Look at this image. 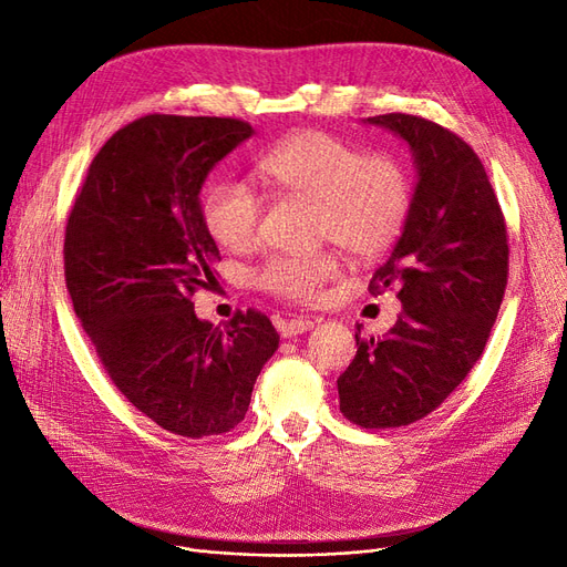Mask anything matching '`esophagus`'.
<instances>
[{
	"instance_id": "esophagus-1",
	"label": "esophagus",
	"mask_w": 567,
	"mask_h": 567,
	"mask_svg": "<svg viewBox=\"0 0 567 567\" xmlns=\"http://www.w3.org/2000/svg\"><path fill=\"white\" fill-rule=\"evenodd\" d=\"M312 326H315V321H312V319H302V317H298V319L281 321V323H279V331H281V336H284V338H290V336H300V333H305V331H310Z\"/></svg>"
}]
</instances>
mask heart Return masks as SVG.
Segmentation results:
<instances>
[{
    "mask_svg": "<svg viewBox=\"0 0 567 567\" xmlns=\"http://www.w3.org/2000/svg\"><path fill=\"white\" fill-rule=\"evenodd\" d=\"M260 173L281 194L315 200L319 241H333L362 260L390 250L409 219L406 167L390 153L364 156L329 132L290 134L260 161ZM203 217L219 246L246 252L260 244L265 200L244 182L221 179L205 196ZM338 274L340 262L329 250L271 255L255 281L277 298L317 302Z\"/></svg>",
    "mask_w": 567,
    "mask_h": 567,
    "instance_id": "1",
    "label": "heart"
}]
</instances>
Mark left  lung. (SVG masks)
Masks as SVG:
<instances>
[{
	"label": "left lung",
	"instance_id": "left-lung-1",
	"mask_svg": "<svg viewBox=\"0 0 567 567\" xmlns=\"http://www.w3.org/2000/svg\"><path fill=\"white\" fill-rule=\"evenodd\" d=\"M411 148L416 188L400 241L369 290H398L402 312L364 338L338 379L340 411L362 427H400L435 411L483 354L508 279L506 221L477 153L431 120L367 117Z\"/></svg>",
	"mask_w": 567,
	"mask_h": 567
}]
</instances>
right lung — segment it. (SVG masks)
Instances as JSON below:
<instances>
[{"mask_svg": "<svg viewBox=\"0 0 567 567\" xmlns=\"http://www.w3.org/2000/svg\"><path fill=\"white\" fill-rule=\"evenodd\" d=\"M252 132L236 117L134 120L94 156L65 225V286L99 362L144 416L192 440L244 421L279 348L262 312L215 329L192 302L219 260L200 186Z\"/></svg>", "mask_w": 567, "mask_h": 567, "instance_id": "1", "label": "right lung"}]
</instances>
